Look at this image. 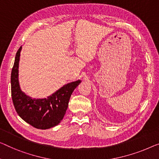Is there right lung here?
I'll return each instance as SVG.
<instances>
[{"mask_svg": "<svg viewBox=\"0 0 159 159\" xmlns=\"http://www.w3.org/2000/svg\"><path fill=\"white\" fill-rule=\"evenodd\" d=\"M20 46L16 53L11 71V96L16 112L23 120L39 129H48L58 125L64 116L70 96L80 80L64 85L45 98L35 99L21 91L18 81Z\"/></svg>", "mask_w": 159, "mask_h": 159, "instance_id": "obj_1", "label": "right lung"}]
</instances>
